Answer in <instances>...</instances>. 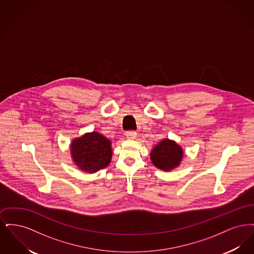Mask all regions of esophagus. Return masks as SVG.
<instances>
[{"mask_svg":"<svg viewBox=\"0 0 254 254\" xmlns=\"http://www.w3.org/2000/svg\"><path fill=\"white\" fill-rule=\"evenodd\" d=\"M126 136L127 139H135L137 137V133L135 131H127Z\"/></svg>","mask_w":254,"mask_h":254,"instance_id":"esophagus-1","label":"esophagus"}]
</instances>
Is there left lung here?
<instances>
[{
	"mask_svg": "<svg viewBox=\"0 0 254 254\" xmlns=\"http://www.w3.org/2000/svg\"><path fill=\"white\" fill-rule=\"evenodd\" d=\"M183 155V148L176 142L164 139L153 147L150 152V159L158 169L170 171L180 165Z\"/></svg>",
	"mask_w": 254,
	"mask_h": 254,
	"instance_id": "1",
	"label": "left lung"
}]
</instances>
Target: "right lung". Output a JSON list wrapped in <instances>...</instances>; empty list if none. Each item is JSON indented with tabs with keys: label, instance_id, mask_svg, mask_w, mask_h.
Instances as JSON below:
<instances>
[{
	"label": "right lung",
	"instance_id": "obj_1",
	"mask_svg": "<svg viewBox=\"0 0 254 254\" xmlns=\"http://www.w3.org/2000/svg\"><path fill=\"white\" fill-rule=\"evenodd\" d=\"M70 152L75 165L85 172L94 173L109 166L112 149L111 142L100 133H85L72 140Z\"/></svg>",
	"mask_w": 254,
	"mask_h": 254
}]
</instances>
